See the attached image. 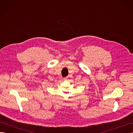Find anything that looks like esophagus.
I'll list each match as a JSON object with an SVG mask.
<instances>
[{
	"label": "esophagus",
	"mask_w": 133,
	"mask_h": 133,
	"mask_svg": "<svg viewBox=\"0 0 133 133\" xmlns=\"http://www.w3.org/2000/svg\"><path fill=\"white\" fill-rule=\"evenodd\" d=\"M68 79V77H65V78H63V80H66Z\"/></svg>",
	"instance_id": "1"
}]
</instances>
